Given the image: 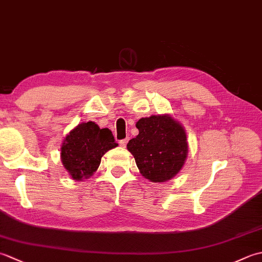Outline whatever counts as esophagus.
I'll return each instance as SVG.
<instances>
[{
	"label": "esophagus",
	"mask_w": 262,
	"mask_h": 262,
	"mask_svg": "<svg viewBox=\"0 0 262 262\" xmlns=\"http://www.w3.org/2000/svg\"><path fill=\"white\" fill-rule=\"evenodd\" d=\"M127 143H128V138H126V140H121V141L119 142V145H120L121 147H126Z\"/></svg>",
	"instance_id": "esophagus-1"
}]
</instances>
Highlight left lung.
Instances as JSON below:
<instances>
[{
    "label": "left lung",
    "mask_w": 262,
    "mask_h": 262,
    "mask_svg": "<svg viewBox=\"0 0 262 262\" xmlns=\"http://www.w3.org/2000/svg\"><path fill=\"white\" fill-rule=\"evenodd\" d=\"M138 135L127 144L140 173L151 182H165L183 168L188 157L185 127L169 114L136 122Z\"/></svg>",
    "instance_id": "1"
}]
</instances>
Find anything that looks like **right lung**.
<instances>
[{
  "label": "right lung",
  "instance_id": "right-lung-1",
  "mask_svg": "<svg viewBox=\"0 0 262 262\" xmlns=\"http://www.w3.org/2000/svg\"><path fill=\"white\" fill-rule=\"evenodd\" d=\"M118 146L108 128L96 122H82L72 129L62 143L60 160L65 170L75 181L89 179L101 163L109 149Z\"/></svg>",
  "mask_w": 262,
  "mask_h": 262
}]
</instances>
